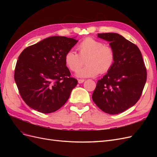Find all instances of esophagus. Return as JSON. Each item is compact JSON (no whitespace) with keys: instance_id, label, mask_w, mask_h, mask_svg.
<instances>
[{"instance_id":"34e87169","label":"esophagus","mask_w":157,"mask_h":157,"mask_svg":"<svg viewBox=\"0 0 157 157\" xmlns=\"http://www.w3.org/2000/svg\"><path fill=\"white\" fill-rule=\"evenodd\" d=\"M78 82L79 84H81V83L84 82V79H78Z\"/></svg>"}]
</instances>
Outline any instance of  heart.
Wrapping results in <instances>:
<instances>
[{
  "instance_id": "b5f03b06",
  "label": "heart",
  "mask_w": 157,
  "mask_h": 157,
  "mask_svg": "<svg viewBox=\"0 0 157 157\" xmlns=\"http://www.w3.org/2000/svg\"><path fill=\"white\" fill-rule=\"evenodd\" d=\"M77 50L78 54L72 50L67 51L64 60L66 66L73 72H77L85 60L87 65L77 74L79 77H92L99 73H105L115 63L114 49L94 38H85L78 44Z\"/></svg>"
}]
</instances>
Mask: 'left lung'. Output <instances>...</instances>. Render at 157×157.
I'll list each match as a JSON object with an SVG mask.
<instances>
[{"instance_id": "left-lung-1", "label": "left lung", "mask_w": 157, "mask_h": 157, "mask_svg": "<svg viewBox=\"0 0 157 157\" xmlns=\"http://www.w3.org/2000/svg\"><path fill=\"white\" fill-rule=\"evenodd\" d=\"M98 36L109 42L115 52V61L98 81L92 99L103 112L117 115L139 100L146 82L147 70L136 44L117 33H98Z\"/></svg>"}]
</instances>
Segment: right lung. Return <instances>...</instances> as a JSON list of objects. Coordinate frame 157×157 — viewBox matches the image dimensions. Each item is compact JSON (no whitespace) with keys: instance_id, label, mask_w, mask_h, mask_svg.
Listing matches in <instances>:
<instances>
[{"instance_id":"obj_1","label":"right lung","mask_w":157,"mask_h":157,"mask_svg":"<svg viewBox=\"0 0 157 157\" xmlns=\"http://www.w3.org/2000/svg\"><path fill=\"white\" fill-rule=\"evenodd\" d=\"M73 38H46L23 50L14 79L23 101L33 109L50 113L67 102L78 81L65 65L66 52L77 43Z\"/></svg>"}]
</instances>
